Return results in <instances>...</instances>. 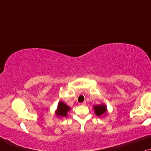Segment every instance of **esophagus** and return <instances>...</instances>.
Returning <instances> with one entry per match:
<instances>
[{"label":"esophagus","instance_id":"34e87169","mask_svg":"<svg viewBox=\"0 0 151 151\" xmlns=\"http://www.w3.org/2000/svg\"><path fill=\"white\" fill-rule=\"evenodd\" d=\"M86 101H83V103H81V105H86Z\"/></svg>","mask_w":151,"mask_h":151}]
</instances>
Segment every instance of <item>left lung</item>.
<instances>
[{
	"label": "left lung",
	"mask_w": 151,
	"mask_h": 151,
	"mask_svg": "<svg viewBox=\"0 0 151 151\" xmlns=\"http://www.w3.org/2000/svg\"><path fill=\"white\" fill-rule=\"evenodd\" d=\"M94 109L95 114L98 116H101L107 113V107L103 104L99 105H94Z\"/></svg>",
	"instance_id": "1"
}]
</instances>
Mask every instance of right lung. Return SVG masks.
<instances>
[{
	"label": "right lung",
	"instance_id": "1",
	"mask_svg": "<svg viewBox=\"0 0 151 151\" xmlns=\"http://www.w3.org/2000/svg\"><path fill=\"white\" fill-rule=\"evenodd\" d=\"M70 107L68 106L63 101H60L57 105V109L55 111V114L58 117H66L68 111H70Z\"/></svg>",
	"mask_w": 151,
	"mask_h": 151
}]
</instances>
